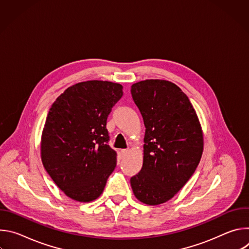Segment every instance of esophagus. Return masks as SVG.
<instances>
[{
  "label": "esophagus",
  "instance_id": "obj_1",
  "mask_svg": "<svg viewBox=\"0 0 249 249\" xmlns=\"http://www.w3.org/2000/svg\"><path fill=\"white\" fill-rule=\"evenodd\" d=\"M128 153H129V150H128V149L121 150V155H122V157H123V158H124V157H126V156L128 155Z\"/></svg>",
  "mask_w": 249,
  "mask_h": 249
}]
</instances>
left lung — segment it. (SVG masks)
Masks as SVG:
<instances>
[{
  "mask_svg": "<svg viewBox=\"0 0 249 249\" xmlns=\"http://www.w3.org/2000/svg\"><path fill=\"white\" fill-rule=\"evenodd\" d=\"M131 94L146 127L143 166L131 177V186L138 200L159 205L195 172L203 153L202 129L187 95L170 82H139Z\"/></svg>",
  "mask_w": 249,
  "mask_h": 249,
  "instance_id": "obj_1",
  "label": "left lung"
}]
</instances>
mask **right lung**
Wrapping results in <instances>:
<instances>
[{"instance_id": "obj_1", "label": "right lung", "mask_w": 249, "mask_h": 249, "mask_svg": "<svg viewBox=\"0 0 249 249\" xmlns=\"http://www.w3.org/2000/svg\"><path fill=\"white\" fill-rule=\"evenodd\" d=\"M122 89L111 82L79 83L67 89L48 112L42 163L56 185L76 201L99 197L116 166L117 153L108 145L106 121Z\"/></svg>"}]
</instances>
